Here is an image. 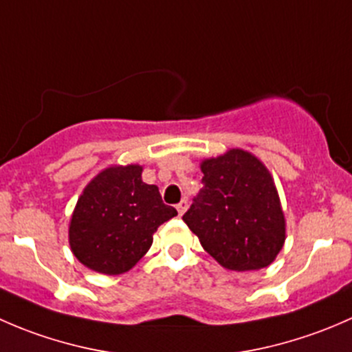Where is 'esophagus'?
Here are the masks:
<instances>
[{"instance_id": "obj_1", "label": "esophagus", "mask_w": 352, "mask_h": 352, "mask_svg": "<svg viewBox=\"0 0 352 352\" xmlns=\"http://www.w3.org/2000/svg\"><path fill=\"white\" fill-rule=\"evenodd\" d=\"M186 209H187V199H182V201L177 204V211H179V214L182 216L184 212H186Z\"/></svg>"}]
</instances>
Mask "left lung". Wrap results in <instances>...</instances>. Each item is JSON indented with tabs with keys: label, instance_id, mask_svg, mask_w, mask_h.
Wrapping results in <instances>:
<instances>
[{
	"label": "left lung",
	"instance_id": "1",
	"mask_svg": "<svg viewBox=\"0 0 352 352\" xmlns=\"http://www.w3.org/2000/svg\"><path fill=\"white\" fill-rule=\"evenodd\" d=\"M202 189L182 219L204 250L230 271L267 267L285 245L286 225L269 170L243 150L201 165Z\"/></svg>",
	"mask_w": 352,
	"mask_h": 352
}]
</instances>
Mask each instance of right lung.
Returning <instances> with one entry per match:
<instances>
[{"label": "right lung", "instance_id": "1", "mask_svg": "<svg viewBox=\"0 0 352 352\" xmlns=\"http://www.w3.org/2000/svg\"><path fill=\"white\" fill-rule=\"evenodd\" d=\"M140 165L110 166L78 199L71 216L69 245L91 271L122 274L150 250L160 225L177 216L156 186L141 180Z\"/></svg>", "mask_w": 352, "mask_h": 352}]
</instances>
